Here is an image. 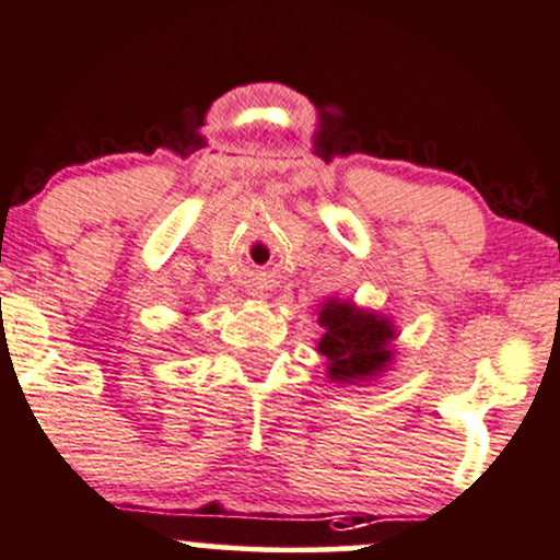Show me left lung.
Wrapping results in <instances>:
<instances>
[{
  "instance_id": "left-lung-1",
  "label": "left lung",
  "mask_w": 560,
  "mask_h": 560,
  "mask_svg": "<svg viewBox=\"0 0 560 560\" xmlns=\"http://www.w3.org/2000/svg\"><path fill=\"white\" fill-rule=\"evenodd\" d=\"M324 327L318 353L329 361L331 383H364L390 364L396 329L380 313L355 308L350 300H327L318 311Z\"/></svg>"
}]
</instances>
